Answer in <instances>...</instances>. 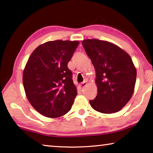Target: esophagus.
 I'll return each mask as SVG.
<instances>
[{
  "instance_id": "1",
  "label": "esophagus",
  "mask_w": 153,
  "mask_h": 153,
  "mask_svg": "<svg viewBox=\"0 0 153 153\" xmlns=\"http://www.w3.org/2000/svg\"><path fill=\"white\" fill-rule=\"evenodd\" d=\"M86 85H87V83H86L85 81H84V82H83V83H81L80 85H79V88H80L81 90H83V88L85 87Z\"/></svg>"
}]
</instances>
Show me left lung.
Here are the masks:
<instances>
[{
	"label": "left lung",
	"mask_w": 153,
	"mask_h": 153,
	"mask_svg": "<svg viewBox=\"0 0 153 153\" xmlns=\"http://www.w3.org/2000/svg\"><path fill=\"white\" fill-rule=\"evenodd\" d=\"M96 71L97 94L90 103L97 111L111 114L124 107L134 92L137 70L130 55L110 42L82 41Z\"/></svg>",
	"instance_id": "1"
}]
</instances>
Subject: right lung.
Instances as JSON below:
<instances>
[{
    "label": "right lung",
    "instance_id": "1",
    "mask_svg": "<svg viewBox=\"0 0 153 153\" xmlns=\"http://www.w3.org/2000/svg\"><path fill=\"white\" fill-rule=\"evenodd\" d=\"M79 41L57 40L39 45L30 55L23 74L26 97L43 116L57 118L71 109L77 95L68 63Z\"/></svg>",
    "mask_w": 153,
    "mask_h": 153
}]
</instances>
